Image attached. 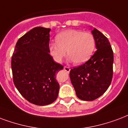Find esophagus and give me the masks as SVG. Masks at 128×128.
Segmentation results:
<instances>
[{
  "label": "esophagus",
  "instance_id": "esophagus-1",
  "mask_svg": "<svg viewBox=\"0 0 128 128\" xmlns=\"http://www.w3.org/2000/svg\"><path fill=\"white\" fill-rule=\"evenodd\" d=\"M64 70L66 71V72H70V68H69L68 66H64Z\"/></svg>",
  "mask_w": 128,
  "mask_h": 128
}]
</instances>
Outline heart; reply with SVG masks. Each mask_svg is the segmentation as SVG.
Returning a JSON list of instances; mask_svg holds the SVG:
<instances>
[{"mask_svg": "<svg viewBox=\"0 0 128 128\" xmlns=\"http://www.w3.org/2000/svg\"><path fill=\"white\" fill-rule=\"evenodd\" d=\"M56 43L49 46L50 52L54 59L62 62L66 52L69 60L76 64L86 62L92 56L95 48V40L89 32L80 29H68L58 34Z\"/></svg>", "mask_w": 128, "mask_h": 128, "instance_id": "obj_1", "label": "heart"}]
</instances>
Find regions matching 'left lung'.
Returning <instances> with one entry per match:
<instances>
[{"label": "left lung", "mask_w": 128, "mask_h": 128, "mask_svg": "<svg viewBox=\"0 0 128 128\" xmlns=\"http://www.w3.org/2000/svg\"><path fill=\"white\" fill-rule=\"evenodd\" d=\"M92 34L96 51L87 62L74 67L70 72L76 96L83 101H93L104 94L113 78L114 52L110 42L95 28Z\"/></svg>", "instance_id": "left-lung-1"}]
</instances>
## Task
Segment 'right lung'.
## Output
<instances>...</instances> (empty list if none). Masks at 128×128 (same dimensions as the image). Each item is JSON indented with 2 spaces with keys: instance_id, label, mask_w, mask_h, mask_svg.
<instances>
[{
  "instance_id": "obj_1",
  "label": "right lung",
  "mask_w": 128,
  "mask_h": 128,
  "mask_svg": "<svg viewBox=\"0 0 128 128\" xmlns=\"http://www.w3.org/2000/svg\"><path fill=\"white\" fill-rule=\"evenodd\" d=\"M50 29L35 27L18 39L11 58L12 79L22 96L37 105L51 104L60 85L56 74L64 66L50 55Z\"/></svg>"
}]
</instances>
